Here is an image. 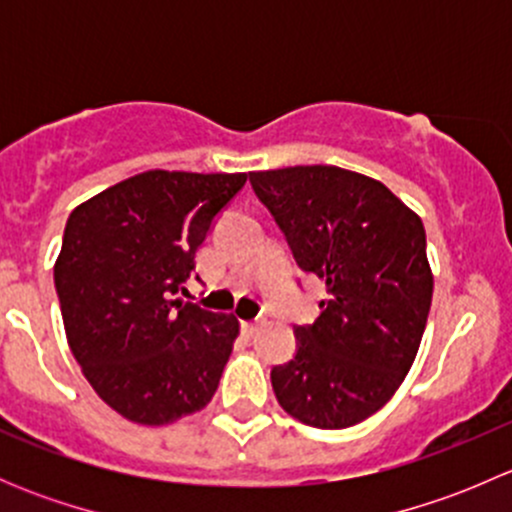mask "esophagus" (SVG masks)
Listing matches in <instances>:
<instances>
[{
  "label": "esophagus",
  "instance_id": "esophagus-1",
  "mask_svg": "<svg viewBox=\"0 0 512 512\" xmlns=\"http://www.w3.org/2000/svg\"><path fill=\"white\" fill-rule=\"evenodd\" d=\"M257 329H260V322H242V332H245L247 337H252Z\"/></svg>",
  "mask_w": 512,
  "mask_h": 512
}]
</instances>
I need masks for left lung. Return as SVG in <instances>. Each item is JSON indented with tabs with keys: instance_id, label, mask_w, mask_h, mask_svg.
Segmentation results:
<instances>
[{
	"instance_id": "obj_1",
	"label": "left lung",
	"mask_w": 512,
	"mask_h": 512,
	"mask_svg": "<svg viewBox=\"0 0 512 512\" xmlns=\"http://www.w3.org/2000/svg\"><path fill=\"white\" fill-rule=\"evenodd\" d=\"M299 270L327 282L314 324H297V352L272 369L289 416L349 428L381 409L414 364L433 277L426 230L384 183L337 165L250 173Z\"/></svg>"
}]
</instances>
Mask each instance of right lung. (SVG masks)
Segmentation results:
<instances>
[{
  "mask_svg": "<svg viewBox=\"0 0 512 512\" xmlns=\"http://www.w3.org/2000/svg\"><path fill=\"white\" fill-rule=\"evenodd\" d=\"M245 183L247 173L148 170L66 220L54 285L69 347L96 394L128 421L173 423L218 389L240 324L178 294Z\"/></svg>",
  "mask_w": 512,
  "mask_h": 512,
  "instance_id": "1",
  "label": "right lung"
}]
</instances>
